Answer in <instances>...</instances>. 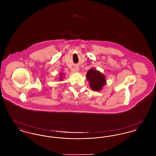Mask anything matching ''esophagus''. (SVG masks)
<instances>
[{
    "label": "esophagus",
    "mask_w": 156,
    "mask_h": 156,
    "mask_svg": "<svg viewBox=\"0 0 156 156\" xmlns=\"http://www.w3.org/2000/svg\"><path fill=\"white\" fill-rule=\"evenodd\" d=\"M73 71H74V72H78L79 71V68H75V69L73 70Z\"/></svg>",
    "instance_id": "obj_1"
}]
</instances>
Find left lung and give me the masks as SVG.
<instances>
[{
  "label": "left lung",
  "instance_id": "8db88e82",
  "mask_svg": "<svg viewBox=\"0 0 156 156\" xmlns=\"http://www.w3.org/2000/svg\"><path fill=\"white\" fill-rule=\"evenodd\" d=\"M87 80L89 81V86L94 91L102 90L106 82L105 76L94 68H90L88 71Z\"/></svg>",
  "mask_w": 156,
  "mask_h": 156
}]
</instances>
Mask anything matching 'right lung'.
<instances>
[{
	"instance_id": "add662e5",
	"label": "right lung",
	"mask_w": 156,
	"mask_h": 156,
	"mask_svg": "<svg viewBox=\"0 0 156 156\" xmlns=\"http://www.w3.org/2000/svg\"><path fill=\"white\" fill-rule=\"evenodd\" d=\"M59 76H60V78H59V80H60V81H61V80H62V74H61Z\"/></svg>"
}]
</instances>
